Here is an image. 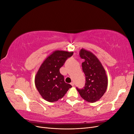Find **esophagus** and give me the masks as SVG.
<instances>
[{"mask_svg":"<svg viewBox=\"0 0 134 134\" xmlns=\"http://www.w3.org/2000/svg\"><path fill=\"white\" fill-rule=\"evenodd\" d=\"M70 84L72 86H74V82H72L70 83Z\"/></svg>","mask_w":134,"mask_h":134,"instance_id":"1","label":"esophagus"}]
</instances>
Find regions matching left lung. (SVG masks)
<instances>
[{
  "mask_svg": "<svg viewBox=\"0 0 134 134\" xmlns=\"http://www.w3.org/2000/svg\"><path fill=\"white\" fill-rule=\"evenodd\" d=\"M79 55L84 60L82 65L86 82L83 88H76V90L83 99L94 103L99 100L106 92L108 77L102 64L92 52L82 48Z\"/></svg>",
  "mask_w": 134,
  "mask_h": 134,
  "instance_id": "obj_1",
  "label": "left lung"
}]
</instances>
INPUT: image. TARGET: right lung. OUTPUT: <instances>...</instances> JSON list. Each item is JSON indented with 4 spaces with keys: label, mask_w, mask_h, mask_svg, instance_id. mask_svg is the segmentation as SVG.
Segmentation results:
<instances>
[{
    "label": "right lung",
    "mask_w": 134,
    "mask_h": 134,
    "mask_svg": "<svg viewBox=\"0 0 134 134\" xmlns=\"http://www.w3.org/2000/svg\"><path fill=\"white\" fill-rule=\"evenodd\" d=\"M73 52L55 50L48 55L39 68L35 78L36 88L42 98L50 102L62 98L69 89V84L64 81L60 69Z\"/></svg>",
    "instance_id": "1"
}]
</instances>
